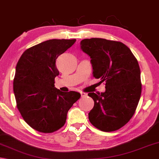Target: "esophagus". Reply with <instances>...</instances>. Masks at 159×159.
<instances>
[{"instance_id":"esophagus-1","label":"esophagus","mask_w":159,"mask_h":159,"mask_svg":"<svg viewBox=\"0 0 159 159\" xmlns=\"http://www.w3.org/2000/svg\"><path fill=\"white\" fill-rule=\"evenodd\" d=\"M81 96H82V98H86L87 96V93H81Z\"/></svg>"}]
</instances>
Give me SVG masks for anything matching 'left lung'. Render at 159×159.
<instances>
[{"label": "left lung", "instance_id": "8db88e82", "mask_svg": "<svg viewBox=\"0 0 159 159\" xmlns=\"http://www.w3.org/2000/svg\"><path fill=\"white\" fill-rule=\"evenodd\" d=\"M80 48L91 59L95 78L106 83L104 93L88 94L94 101L89 121L102 131L119 129L134 114L141 95L137 59L124 43L104 39H85Z\"/></svg>", "mask_w": 159, "mask_h": 159}]
</instances>
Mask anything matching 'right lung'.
Returning a JSON list of instances; mask_svg holds the SVG:
<instances>
[{
	"instance_id": "obj_1",
	"label": "right lung",
	"mask_w": 159,
	"mask_h": 159,
	"mask_svg": "<svg viewBox=\"0 0 159 159\" xmlns=\"http://www.w3.org/2000/svg\"><path fill=\"white\" fill-rule=\"evenodd\" d=\"M76 39H50L27 49L18 61L14 79L17 108L28 125L42 133L64 126L67 113L81 95L55 87L56 59Z\"/></svg>"
}]
</instances>
